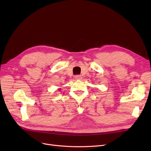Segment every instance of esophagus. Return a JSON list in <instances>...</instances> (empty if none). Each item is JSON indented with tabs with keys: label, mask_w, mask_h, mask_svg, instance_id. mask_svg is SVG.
<instances>
[{
	"label": "esophagus",
	"mask_w": 151,
	"mask_h": 151,
	"mask_svg": "<svg viewBox=\"0 0 151 151\" xmlns=\"http://www.w3.org/2000/svg\"><path fill=\"white\" fill-rule=\"evenodd\" d=\"M75 79L76 80H81L83 79V77L81 75H76L75 76Z\"/></svg>",
	"instance_id": "obj_1"
}]
</instances>
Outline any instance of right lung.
Returning <instances> with one entry per match:
<instances>
[{
  "label": "right lung",
  "mask_w": 151,
  "mask_h": 151,
  "mask_svg": "<svg viewBox=\"0 0 151 151\" xmlns=\"http://www.w3.org/2000/svg\"><path fill=\"white\" fill-rule=\"evenodd\" d=\"M58 90H60V88H59Z\"/></svg>",
  "instance_id": "add662e5"
}]
</instances>
